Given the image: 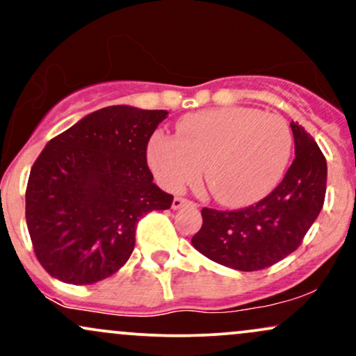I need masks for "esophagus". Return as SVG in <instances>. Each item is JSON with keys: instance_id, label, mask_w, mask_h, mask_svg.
<instances>
[{"instance_id": "obj_1", "label": "esophagus", "mask_w": 356, "mask_h": 356, "mask_svg": "<svg viewBox=\"0 0 356 356\" xmlns=\"http://www.w3.org/2000/svg\"><path fill=\"white\" fill-rule=\"evenodd\" d=\"M184 206H195V204H192L187 201V199H182V197H174L172 201V209L177 211V209H182Z\"/></svg>"}]
</instances>
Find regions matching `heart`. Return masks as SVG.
Returning a JSON list of instances; mask_svg holds the SVG:
<instances>
[{
  "mask_svg": "<svg viewBox=\"0 0 356 356\" xmlns=\"http://www.w3.org/2000/svg\"><path fill=\"white\" fill-rule=\"evenodd\" d=\"M291 149L284 118L224 107L181 118L177 138L155 132L147 144V162L157 181L174 192L197 182L204 167L212 195L227 206H243L275 189Z\"/></svg>",
  "mask_w": 356,
  "mask_h": 356,
  "instance_id": "1",
  "label": "heart"
}]
</instances>
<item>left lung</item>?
<instances>
[{"label": "left lung", "instance_id": "1", "mask_svg": "<svg viewBox=\"0 0 356 356\" xmlns=\"http://www.w3.org/2000/svg\"><path fill=\"white\" fill-rule=\"evenodd\" d=\"M295 161L271 194L241 211L202 209L192 246L222 266L257 271L296 251L320 214L326 192V159L305 127L291 122Z\"/></svg>", "mask_w": 356, "mask_h": 356}]
</instances>
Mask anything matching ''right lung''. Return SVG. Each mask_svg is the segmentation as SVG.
<instances>
[{
    "instance_id": "1",
    "label": "right lung",
    "mask_w": 356,
    "mask_h": 356,
    "mask_svg": "<svg viewBox=\"0 0 356 356\" xmlns=\"http://www.w3.org/2000/svg\"><path fill=\"white\" fill-rule=\"evenodd\" d=\"M167 110L112 105L51 138L31 167L26 226L40 264L68 284H93L129 261L136 227L174 197L147 167Z\"/></svg>"
}]
</instances>
